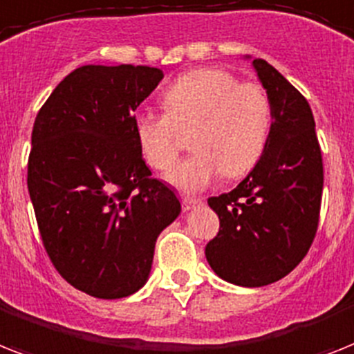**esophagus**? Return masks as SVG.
I'll return each instance as SVG.
<instances>
[{
  "mask_svg": "<svg viewBox=\"0 0 354 354\" xmlns=\"http://www.w3.org/2000/svg\"><path fill=\"white\" fill-rule=\"evenodd\" d=\"M202 200L200 198H182V209L183 211H191L196 205H202Z\"/></svg>",
  "mask_w": 354,
  "mask_h": 354,
  "instance_id": "esophagus-1",
  "label": "esophagus"
}]
</instances>
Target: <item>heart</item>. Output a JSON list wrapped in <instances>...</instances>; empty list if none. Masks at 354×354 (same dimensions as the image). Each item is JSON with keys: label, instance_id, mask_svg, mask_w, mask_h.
<instances>
[{"label": "heart", "instance_id": "obj_1", "mask_svg": "<svg viewBox=\"0 0 354 354\" xmlns=\"http://www.w3.org/2000/svg\"><path fill=\"white\" fill-rule=\"evenodd\" d=\"M165 114L143 111L134 116V136L149 167L167 172L189 132L194 149L169 174L183 192H198L220 174L240 178L254 169L271 134L272 107L266 88L240 83L223 68H196L163 91Z\"/></svg>", "mask_w": 354, "mask_h": 354}]
</instances>
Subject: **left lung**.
<instances>
[{"mask_svg": "<svg viewBox=\"0 0 354 354\" xmlns=\"http://www.w3.org/2000/svg\"><path fill=\"white\" fill-rule=\"evenodd\" d=\"M252 67L271 100L260 162L231 192L207 200L220 231L205 247L212 271L242 287L278 281L304 260L318 229L324 165L309 103L266 59Z\"/></svg>", "mask_w": 354, "mask_h": 354, "instance_id": "left-lung-1", "label": "left lung"}]
</instances>
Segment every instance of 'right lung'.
Segmentation results:
<instances>
[{
    "mask_svg": "<svg viewBox=\"0 0 354 354\" xmlns=\"http://www.w3.org/2000/svg\"><path fill=\"white\" fill-rule=\"evenodd\" d=\"M162 77L143 65H83L34 122L27 185L43 247L56 271L94 298L142 289L156 238L182 211L134 136V111Z\"/></svg>",
    "mask_w": 354,
    "mask_h": 354,
    "instance_id": "obj_1",
    "label": "right lung"
}]
</instances>
